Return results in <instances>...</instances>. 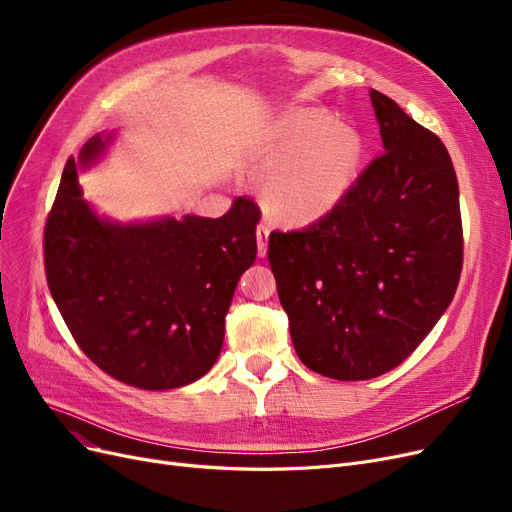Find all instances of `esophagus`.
<instances>
[{
  "label": "esophagus",
  "instance_id": "1",
  "mask_svg": "<svg viewBox=\"0 0 512 512\" xmlns=\"http://www.w3.org/2000/svg\"><path fill=\"white\" fill-rule=\"evenodd\" d=\"M255 234H257V253H259V257H265L267 255V236H270V230H267V226L259 224Z\"/></svg>",
  "mask_w": 512,
  "mask_h": 512
}]
</instances>
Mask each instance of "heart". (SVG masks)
Masks as SVG:
<instances>
[{
  "mask_svg": "<svg viewBox=\"0 0 512 512\" xmlns=\"http://www.w3.org/2000/svg\"><path fill=\"white\" fill-rule=\"evenodd\" d=\"M361 137L326 110H290L265 128L257 151L261 199L276 220L309 226L332 213L351 188Z\"/></svg>",
  "mask_w": 512,
  "mask_h": 512,
  "instance_id": "1",
  "label": "heart"
}]
</instances>
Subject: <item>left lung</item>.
<instances>
[{"label":"left lung","instance_id":"1","mask_svg":"<svg viewBox=\"0 0 512 512\" xmlns=\"http://www.w3.org/2000/svg\"><path fill=\"white\" fill-rule=\"evenodd\" d=\"M384 151L326 218L272 232L290 338L315 373L361 382L398 367L448 309L463 267L459 182L444 143L369 91Z\"/></svg>","mask_w":512,"mask_h":512}]
</instances>
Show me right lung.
I'll list each match as a JSON object with an SVG mask.
<instances>
[{
	"label": "right lung",
	"instance_id": "1",
	"mask_svg": "<svg viewBox=\"0 0 512 512\" xmlns=\"http://www.w3.org/2000/svg\"><path fill=\"white\" fill-rule=\"evenodd\" d=\"M114 134L68 159L45 224V274L76 344L99 369L141 390L193 384L218 361L240 276L255 261L259 207L238 197L222 218L116 222L83 199L78 168Z\"/></svg>",
	"mask_w": 512,
	"mask_h": 512
}]
</instances>
